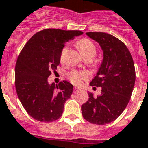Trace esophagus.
I'll return each mask as SVG.
<instances>
[{"mask_svg": "<svg viewBox=\"0 0 148 148\" xmlns=\"http://www.w3.org/2000/svg\"><path fill=\"white\" fill-rule=\"evenodd\" d=\"M78 91H80L79 89H77V88H74V93H77Z\"/></svg>", "mask_w": 148, "mask_h": 148, "instance_id": "1", "label": "esophagus"}]
</instances>
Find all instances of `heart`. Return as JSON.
<instances>
[{"label":"heart","mask_w":148,"mask_h":148,"mask_svg":"<svg viewBox=\"0 0 148 148\" xmlns=\"http://www.w3.org/2000/svg\"><path fill=\"white\" fill-rule=\"evenodd\" d=\"M77 47L82 56L86 55H92L94 57V55L96 54V47L92 42V41H90V39H80L79 41L77 42ZM66 48L65 47L62 51V58H63V56H64L65 53H66ZM67 77L73 84L76 85V86H81L82 84L83 80H86L88 77V75L84 71H77L74 70V71H71V72L68 73Z\"/></svg>","instance_id":"1"}]
</instances>
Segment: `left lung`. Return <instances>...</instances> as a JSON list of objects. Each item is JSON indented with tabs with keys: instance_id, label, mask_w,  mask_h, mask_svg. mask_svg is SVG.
I'll use <instances>...</instances> for the list:
<instances>
[{
	"instance_id": "8db88e82",
	"label": "left lung",
	"mask_w": 148,
	"mask_h": 148,
	"mask_svg": "<svg viewBox=\"0 0 148 148\" xmlns=\"http://www.w3.org/2000/svg\"><path fill=\"white\" fill-rule=\"evenodd\" d=\"M99 43L103 60L91 86L101 87V94L89 99L82 106L84 119L91 124H109L124 112L132 93L136 71L130 51L120 39L105 32H86ZM96 87H93L96 89Z\"/></svg>"
}]
</instances>
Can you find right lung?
<instances>
[{"mask_svg": "<svg viewBox=\"0 0 148 148\" xmlns=\"http://www.w3.org/2000/svg\"><path fill=\"white\" fill-rule=\"evenodd\" d=\"M82 34L77 30L44 29L22 49L15 68L16 90L24 109L36 121L52 122L62 115L73 85L67 81L49 84L47 78L60 63L65 43Z\"/></svg>", "mask_w": 148, "mask_h": 148, "instance_id": "obj_1", "label": "right lung"}]
</instances>
